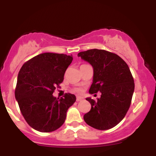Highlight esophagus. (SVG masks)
Wrapping results in <instances>:
<instances>
[{"mask_svg":"<svg viewBox=\"0 0 156 156\" xmlns=\"http://www.w3.org/2000/svg\"><path fill=\"white\" fill-rule=\"evenodd\" d=\"M83 99H84L83 98H82V97H79V96H77V98H76V101L78 102V101H82Z\"/></svg>","mask_w":156,"mask_h":156,"instance_id":"34e87169","label":"esophagus"}]
</instances>
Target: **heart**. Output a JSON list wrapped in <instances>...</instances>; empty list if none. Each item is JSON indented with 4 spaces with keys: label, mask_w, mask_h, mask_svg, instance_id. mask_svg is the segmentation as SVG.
Masks as SVG:
<instances>
[{
    "label": "heart",
    "mask_w": 156,
    "mask_h": 156,
    "mask_svg": "<svg viewBox=\"0 0 156 156\" xmlns=\"http://www.w3.org/2000/svg\"><path fill=\"white\" fill-rule=\"evenodd\" d=\"M73 91L74 92H76V93H78V94H80V92H81V89L80 88H78V87H75L74 89H73Z\"/></svg>",
    "instance_id": "1"
}]
</instances>
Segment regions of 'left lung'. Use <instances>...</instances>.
<instances>
[{
    "instance_id": "1",
    "label": "left lung",
    "mask_w": 156,
    "mask_h": 156,
    "mask_svg": "<svg viewBox=\"0 0 156 156\" xmlns=\"http://www.w3.org/2000/svg\"><path fill=\"white\" fill-rule=\"evenodd\" d=\"M78 55L94 69L89 93L101 92L97 101L86 99L91 109L84 114V121L95 129H111L122 120L131 103L134 80L129 67L121 57L105 50L91 49Z\"/></svg>"
}]
</instances>
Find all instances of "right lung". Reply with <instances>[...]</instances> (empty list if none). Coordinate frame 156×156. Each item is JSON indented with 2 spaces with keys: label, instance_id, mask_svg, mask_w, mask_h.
Segmentation results:
<instances>
[{
  "label": "right lung",
  "instance_id": "right-lung-1",
  "mask_svg": "<svg viewBox=\"0 0 156 156\" xmlns=\"http://www.w3.org/2000/svg\"><path fill=\"white\" fill-rule=\"evenodd\" d=\"M72 61L71 55L44 53L27 61L21 67L15 98L23 117L34 129L49 133L64 124L67 109L76 98L65 93L63 98H56L53 93L63 81Z\"/></svg>",
  "mask_w": 156,
  "mask_h": 156
}]
</instances>
